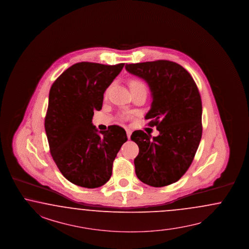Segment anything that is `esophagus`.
<instances>
[{"mask_svg":"<svg viewBox=\"0 0 249 249\" xmlns=\"http://www.w3.org/2000/svg\"><path fill=\"white\" fill-rule=\"evenodd\" d=\"M126 135H127V137L130 138V137H131V135H132V131L130 130V129H126Z\"/></svg>","mask_w":249,"mask_h":249,"instance_id":"1","label":"esophagus"}]
</instances>
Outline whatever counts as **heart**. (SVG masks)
Masks as SVG:
<instances>
[{
  "mask_svg": "<svg viewBox=\"0 0 249 249\" xmlns=\"http://www.w3.org/2000/svg\"><path fill=\"white\" fill-rule=\"evenodd\" d=\"M129 86L131 89V91H137V90H144L146 91V84L144 80L139 78H133L129 81ZM107 93V91H106ZM123 118H127L126 116H123Z\"/></svg>",
  "mask_w": 249,
  "mask_h": 249,
  "instance_id": "obj_1",
  "label": "heart"
}]
</instances>
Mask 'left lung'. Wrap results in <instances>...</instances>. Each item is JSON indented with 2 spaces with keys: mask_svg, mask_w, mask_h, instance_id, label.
I'll return each mask as SVG.
<instances>
[{
  "mask_svg": "<svg viewBox=\"0 0 249 249\" xmlns=\"http://www.w3.org/2000/svg\"><path fill=\"white\" fill-rule=\"evenodd\" d=\"M126 71L144 79L152 91L151 109L144 119L160 132L151 138L142 130L131 140L139 153L137 178L152 187L178 181L190 168L202 134L201 99L195 81L182 66L169 60L126 64Z\"/></svg>",
  "mask_w": 249,
  "mask_h": 249,
  "instance_id": "1",
  "label": "left lung"
}]
</instances>
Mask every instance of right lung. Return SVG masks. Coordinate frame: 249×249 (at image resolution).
Wrapping results in <instances>:
<instances>
[{
  "instance_id": "1",
  "label": "right lung",
  "mask_w": 249,
  "mask_h": 249,
  "mask_svg": "<svg viewBox=\"0 0 249 249\" xmlns=\"http://www.w3.org/2000/svg\"><path fill=\"white\" fill-rule=\"evenodd\" d=\"M124 66L79 62L51 86L45 117L49 150L59 171L73 184L88 189L105 184L117 153L127 141L119 125L98 132L91 123L94 111L102 109L105 89Z\"/></svg>"
}]
</instances>
